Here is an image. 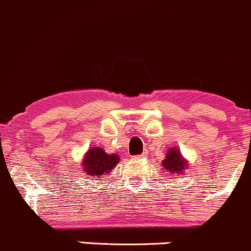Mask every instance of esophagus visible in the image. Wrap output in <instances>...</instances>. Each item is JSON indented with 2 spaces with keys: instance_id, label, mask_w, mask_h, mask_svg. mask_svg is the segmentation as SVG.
I'll return each instance as SVG.
<instances>
[{
  "instance_id": "34e87169",
  "label": "esophagus",
  "mask_w": 251,
  "mask_h": 251,
  "mask_svg": "<svg viewBox=\"0 0 251 251\" xmlns=\"http://www.w3.org/2000/svg\"><path fill=\"white\" fill-rule=\"evenodd\" d=\"M146 154H141V155H136V156H133V158L135 159H142V158H146Z\"/></svg>"
}]
</instances>
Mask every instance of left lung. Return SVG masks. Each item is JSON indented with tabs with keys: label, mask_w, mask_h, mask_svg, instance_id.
Returning <instances> with one entry per match:
<instances>
[{
	"label": "left lung",
	"mask_w": 251,
	"mask_h": 251,
	"mask_svg": "<svg viewBox=\"0 0 251 251\" xmlns=\"http://www.w3.org/2000/svg\"><path fill=\"white\" fill-rule=\"evenodd\" d=\"M161 165L164 166L166 173H169L170 175L176 174L177 176L181 174H184L186 169L189 168L188 161L184 159V156L182 155V153L179 151V149L177 147H173V148L169 149L165 159L161 161Z\"/></svg>",
	"instance_id": "left-lung-1"
}]
</instances>
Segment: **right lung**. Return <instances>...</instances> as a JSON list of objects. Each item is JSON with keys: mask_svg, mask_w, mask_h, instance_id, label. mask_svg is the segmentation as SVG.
<instances>
[{"mask_svg": "<svg viewBox=\"0 0 251 251\" xmlns=\"http://www.w3.org/2000/svg\"><path fill=\"white\" fill-rule=\"evenodd\" d=\"M120 156L118 154H108L100 147L88 149L82 159L83 174L98 178L103 175H108L118 165Z\"/></svg>", "mask_w": 251, "mask_h": 251, "instance_id": "right-lung-1", "label": "right lung"}]
</instances>
